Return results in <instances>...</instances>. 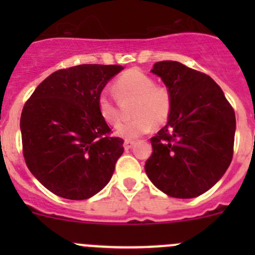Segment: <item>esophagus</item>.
I'll use <instances>...</instances> for the list:
<instances>
[{"label": "esophagus", "mask_w": 255, "mask_h": 255, "mask_svg": "<svg viewBox=\"0 0 255 255\" xmlns=\"http://www.w3.org/2000/svg\"><path fill=\"white\" fill-rule=\"evenodd\" d=\"M133 145H134V142H132V140H126L125 142V149H130Z\"/></svg>", "instance_id": "1"}]
</instances>
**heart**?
<instances>
[{"instance_id":"heart-1","label":"heart","mask_w":255,"mask_h":255,"mask_svg":"<svg viewBox=\"0 0 255 255\" xmlns=\"http://www.w3.org/2000/svg\"><path fill=\"white\" fill-rule=\"evenodd\" d=\"M116 99L120 102L134 100L130 109L133 120L122 123L116 134L127 140L137 139L146 134L151 126L159 127L169 120L173 110V94L165 85H156L155 80L139 69L123 73L113 84ZM97 107L101 117L109 125H118L121 112L117 102L106 92L100 95Z\"/></svg>"}]
</instances>
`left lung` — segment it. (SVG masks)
<instances>
[{"label": "left lung", "mask_w": 255, "mask_h": 255, "mask_svg": "<svg viewBox=\"0 0 255 255\" xmlns=\"http://www.w3.org/2000/svg\"><path fill=\"white\" fill-rule=\"evenodd\" d=\"M151 73L170 89L173 110L168 123L150 138L153 153L145 161V173L169 196H200L232 161L233 107L210 76L179 61H159Z\"/></svg>", "instance_id": "1"}]
</instances>
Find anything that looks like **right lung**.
Here are the masks:
<instances>
[{"instance_id":"1","label":"right lung","mask_w":255,"mask_h":255,"mask_svg":"<svg viewBox=\"0 0 255 255\" xmlns=\"http://www.w3.org/2000/svg\"><path fill=\"white\" fill-rule=\"evenodd\" d=\"M121 65L82 64L60 69L38 85L20 116L23 156L49 191L86 200L111 180L123 139L111 137L97 101Z\"/></svg>"}]
</instances>
